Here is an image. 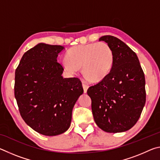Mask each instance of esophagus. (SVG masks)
Segmentation results:
<instances>
[{"label":"esophagus","mask_w":160,"mask_h":160,"mask_svg":"<svg viewBox=\"0 0 160 160\" xmlns=\"http://www.w3.org/2000/svg\"><path fill=\"white\" fill-rule=\"evenodd\" d=\"M82 87H83V90H84V92L86 93L87 92V90H88V85H87V84L84 82V81H82Z\"/></svg>","instance_id":"esophagus-1"}]
</instances>
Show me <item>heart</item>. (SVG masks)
Listing matches in <instances>:
<instances>
[{"label": "heart", "mask_w": 160, "mask_h": 160, "mask_svg": "<svg viewBox=\"0 0 160 160\" xmlns=\"http://www.w3.org/2000/svg\"><path fill=\"white\" fill-rule=\"evenodd\" d=\"M64 68L75 72L82 68V73L87 80L97 82L109 73L114 60L112 47L106 42L77 45L67 51Z\"/></svg>", "instance_id": "b5f03b06"}]
</instances>
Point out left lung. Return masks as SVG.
<instances>
[{"label":"left lung","mask_w":160,"mask_h":160,"mask_svg":"<svg viewBox=\"0 0 160 160\" xmlns=\"http://www.w3.org/2000/svg\"><path fill=\"white\" fill-rule=\"evenodd\" d=\"M114 53L112 70L107 76L88 88L94 121L107 132H121L133 126L146 101L145 80L138 58L118 38L106 35L99 38Z\"/></svg>","instance_id":"obj_1"}]
</instances>
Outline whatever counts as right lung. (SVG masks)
<instances>
[{
    "mask_svg": "<svg viewBox=\"0 0 160 160\" xmlns=\"http://www.w3.org/2000/svg\"><path fill=\"white\" fill-rule=\"evenodd\" d=\"M60 45L39 43L24 53L15 77V97L25 122L40 134L53 136L69 128L73 107L83 93L78 78H63L58 63Z\"/></svg>",
    "mask_w": 160,
    "mask_h": 160,
    "instance_id": "add662e5",
    "label": "right lung"
}]
</instances>
